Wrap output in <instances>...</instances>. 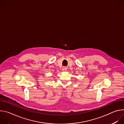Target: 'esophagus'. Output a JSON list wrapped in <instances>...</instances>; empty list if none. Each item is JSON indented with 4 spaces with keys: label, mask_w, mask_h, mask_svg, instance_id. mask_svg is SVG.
Segmentation results:
<instances>
[{
    "label": "esophagus",
    "mask_w": 124,
    "mask_h": 124,
    "mask_svg": "<svg viewBox=\"0 0 124 124\" xmlns=\"http://www.w3.org/2000/svg\"><path fill=\"white\" fill-rule=\"evenodd\" d=\"M62 70L64 72H65V71H67V69L66 68H63L62 69Z\"/></svg>",
    "instance_id": "esophagus-1"
}]
</instances>
